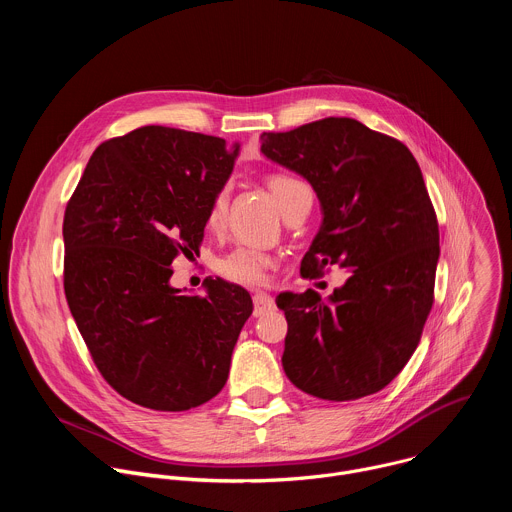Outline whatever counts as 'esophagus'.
Wrapping results in <instances>:
<instances>
[{
	"mask_svg": "<svg viewBox=\"0 0 512 512\" xmlns=\"http://www.w3.org/2000/svg\"><path fill=\"white\" fill-rule=\"evenodd\" d=\"M253 314L255 316H263L265 312H269V310H273V298L271 296H267V294H263V291H261V294H255L253 296Z\"/></svg>",
	"mask_w": 512,
	"mask_h": 512,
	"instance_id": "esophagus-1",
	"label": "esophagus"
}]
</instances>
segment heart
Here are the masks:
<instances>
[{"label":"heart","instance_id":"obj_1","mask_svg":"<svg viewBox=\"0 0 512 512\" xmlns=\"http://www.w3.org/2000/svg\"><path fill=\"white\" fill-rule=\"evenodd\" d=\"M267 188L273 194L281 214H285L294 206L300 196H304L308 186L294 176L287 174H273L267 178ZM229 206V186H221L208 206L206 223L210 229H221L225 223V214ZM271 267V257L255 247H235L227 255L216 261V271L223 277L241 283V285H259L265 279V271Z\"/></svg>","mask_w":512,"mask_h":512}]
</instances>
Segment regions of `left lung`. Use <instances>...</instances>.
<instances>
[{"instance_id": "1", "label": "left lung", "mask_w": 512, "mask_h": 512, "mask_svg": "<svg viewBox=\"0 0 512 512\" xmlns=\"http://www.w3.org/2000/svg\"><path fill=\"white\" fill-rule=\"evenodd\" d=\"M261 152L304 176L322 227L302 275L352 271L328 300L277 296L287 320V379L308 395L352 401L385 389L415 352L433 306L440 229L419 164L399 139L350 117L263 133Z\"/></svg>"}]
</instances>
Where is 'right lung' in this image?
<instances>
[{"mask_svg":"<svg viewBox=\"0 0 512 512\" xmlns=\"http://www.w3.org/2000/svg\"><path fill=\"white\" fill-rule=\"evenodd\" d=\"M237 154L221 137L145 125L103 141L66 204V302L99 373L131 403L186 411L229 379L249 291L210 279L204 298L188 296L170 265L198 251Z\"/></svg>","mask_w":512,"mask_h":512,"instance_id":"right-lung-1","label":"right lung"}]
</instances>
